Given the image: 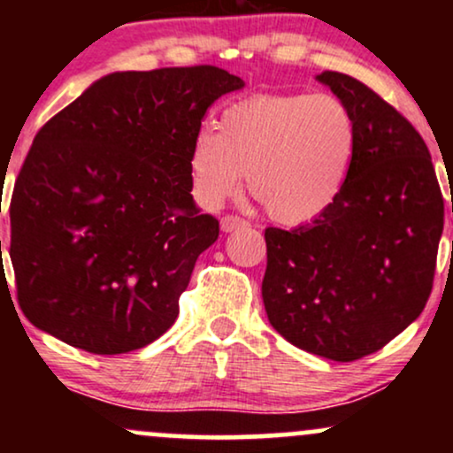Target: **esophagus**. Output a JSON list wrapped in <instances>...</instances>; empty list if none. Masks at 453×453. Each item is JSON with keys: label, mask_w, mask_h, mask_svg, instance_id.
<instances>
[{"label": "esophagus", "mask_w": 453, "mask_h": 453, "mask_svg": "<svg viewBox=\"0 0 453 453\" xmlns=\"http://www.w3.org/2000/svg\"><path fill=\"white\" fill-rule=\"evenodd\" d=\"M244 226H249L247 221L242 219V217H238V215H226L221 219V230L223 232H234V230H241V227H244Z\"/></svg>", "instance_id": "34e87169"}]
</instances>
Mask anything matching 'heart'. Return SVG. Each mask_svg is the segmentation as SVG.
Returning a JSON list of instances; mask_svg holds the SVG:
<instances>
[{"label":"heart","mask_w":453,"mask_h":453,"mask_svg":"<svg viewBox=\"0 0 453 453\" xmlns=\"http://www.w3.org/2000/svg\"><path fill=\"white\" fill-rule=\"evenodd\" d=\"M357 149L353 114L332 93H257L223 111L219 132L200 129L189 150L194 197L219 209L241 187L270 219L303 226L339 200Z\"/></svg>","instance_id":"1"}]
</instances>
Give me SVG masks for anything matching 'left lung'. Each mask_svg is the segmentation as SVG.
Masks as SVG:
<instances>
[{
  "mask_svg": "<svg viewBox=\"0 0 453 453\" xmlns=\"http://www.w3.org/2000/svg\"><path fill=\"white\" fill-rule=\"evenodd\" d=\"M317 81L353 114L356 159L330 211L289 232L266 227L262 298L292 345L353 362L386 347L428 303L443 194L424 138L396 108L341 72Z\"/></svg>",
  "mask_w": 453,
  "mask_h": 453,
  "instance_id": "1",
  "label": "left lung"
}]
</instances>
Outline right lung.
<instances>
[{
	"mask_svg": "<svg viewBox=\"0 0 453 453\" xmlns=\"http://www.w3.org/2000/svg\"><path fill=\"white\" fill-rule=\"evenodd\" d=\"M242 87L215 65L114 72L40 127L10 200L31 324L97 356L174 324L197 256L219 236L191 196V142L212 102Z\"/></svg>",
	"mask_w": 453,
	"mask_h": 453,
	"instance_id": "right-lung-1",
	"label": "right lung"
}]
</instances>
